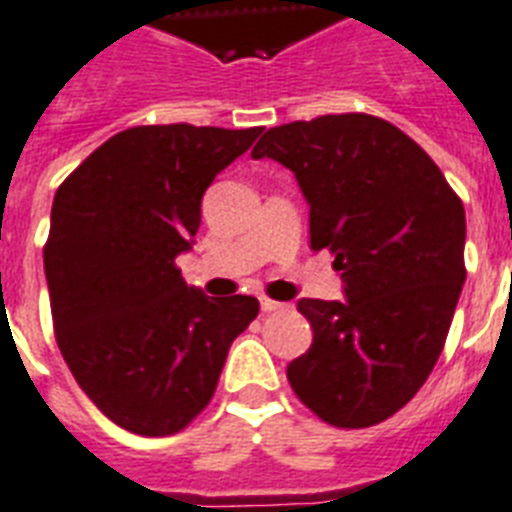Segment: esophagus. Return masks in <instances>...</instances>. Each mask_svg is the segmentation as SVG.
I'll return each instance as SVG.
<instances>
[{
	"mask_svg": "<svg viewBox=\"0 0 512 512\" xmlns=\"http://www.w3.org/2000/svg\"><path fill=\"white\" fill-rule=\"evenodd\" d=\"M260 307H263V313H276V310H281V302H276V299L270 297H260Z\"/></svg>",
	"mask_w": 512,
	"mask_h": 512,
	"instance_id": "34e87169",
	"label": "esophagus"
}]
</instances>
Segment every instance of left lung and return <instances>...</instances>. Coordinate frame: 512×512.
Here are the masks:
<instances>
[{
  "mask_svg": "<svg viewBox=\"0 0 512 512\" xmlns=\"http://www.w3.org/2000/svg\"><path fill=\"white\" fill-rule=\"evenodd\" d=\"M252 157L297 176L310 247L331 249L347 297L299 299L313 344L286 378L321 421L376 426L442 355L465 284L463 202L410 136L365 112L268 128Z\"/></svg>",
  "mask_w": 512,
  "mask_h": 512,
  "instance_id": "8db88e82",
  "label": "left lung"
}]
</instances>
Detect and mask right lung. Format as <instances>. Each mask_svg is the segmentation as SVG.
<instances>
[{"label": "right lung", "instance_id": "add662e5", "mask_svg": "<svg viewBox=\"0 0 512 512\" xmlns=\"http://www.w3.org/2000/svg\"><path fill=\"white\" fill-rule=\"evenodd\" d=\"M260 131L128 128L54 194L44 273L57 347L86 397L131 434L186 429L213 400L231 342L260 313L255 297H207L176 268L202 194Z\"/></svg>", "mask_w": 512, "mask_h": 512}]
</instances>
